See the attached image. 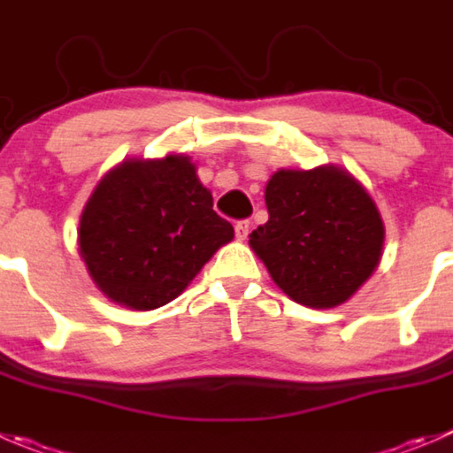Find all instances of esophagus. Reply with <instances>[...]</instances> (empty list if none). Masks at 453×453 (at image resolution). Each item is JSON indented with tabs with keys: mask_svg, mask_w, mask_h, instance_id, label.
Instances as JSON below:
<instances>
[{
	"mask_svg": "<svg viewBox=\"0 0 453 453\" xmlns=\"http://www.w3.org/2000/svg\"><path fill=\"white\" fill-rule=\"evenodd\" d=\"M234 232H236V239H239V241L248 239V234H250V221H236Z\"/></svg>",
	"mask_w": 453,
	"mask_h": 453,
	"instance_id": "1",
	"label": "esophagus"
}]
</instances>
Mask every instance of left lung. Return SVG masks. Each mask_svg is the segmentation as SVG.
I'll return each mask as SVG.
<instances>
[{
	"label": "left lung",
	"instance_id": "obj_1",
	"mask_svg": "<svg viewBox=\"0 0 453 453\" xmlns=\"http://www.w3.org/2000/svg\"><path fill=\"white\" fill-rule=\"evenodd\" d=\"M265 205L270 219L250 234V248L292 301L336 307L379 267L383 217L363 183L341 165L276 170Z\"/></svg>",
	"mask_w": 453,
	"mask_h": 453
}]
</instances>
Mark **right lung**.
<instances>
[{
  "label": "right lung",
  "instance_id": "1",
  "mask_svg": "<svg viewBox=\"0 0 453 453\" xmlns=\"http://www.w3.org/2000/svg\"><path fill=\"white\" fill-rule=\"evenodd\" d=\"M234 239L186 155L124 159L83 205L77 243L96 288L128 310L174 301Z\"/></svg>",
  "mask_w": 453,
  "mask_h": 453
}]
</instances>
